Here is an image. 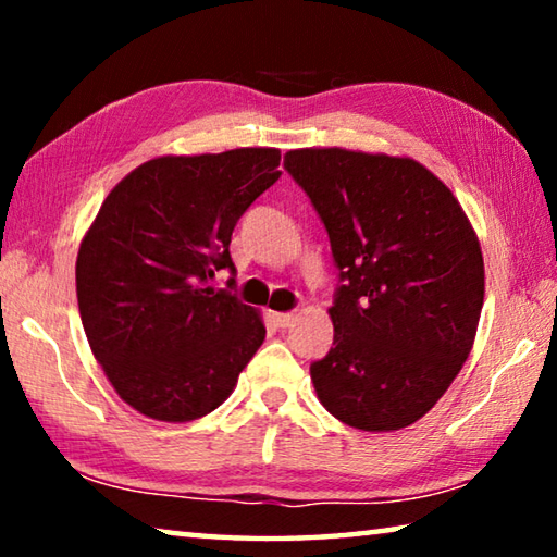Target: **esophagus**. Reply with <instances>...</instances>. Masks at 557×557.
Here are the masks:
<instances>
[{
    "mask_svg": "<svg viewBox=\"0 0 557 557\" xmlns=\"http://www.w3.org/2000/svg\"><path fill=\"white\" fill-rule=\"evenodd\" d=\"M272 319H275V324L280 329H287V326H292V324L297 322V314L295 312H277Z\"/></svg>",
    "mask_w": 557,
    "mask_h": 557,
    "instance_id": "esophagus-1",
    "label": "esophagus"
}]
</instances>
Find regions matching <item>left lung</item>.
<instances>
[{"label":"left lung","instance_id":"8db88e82","mask_svg":"<svg viewBox=\"0 0 557 557\" xmlns=\"http://www.w3.org/2000/svg\"><path fill=\"white\" fill-rule=\"evenodd\" d=\"M285 169L324 221L342 285L334 346L309 366L344 425L418 422L457 379L484 305L482 245L455 194L410 157L289 149Z\"/></svg>","mask_w":557,"mask_h":557}]
</instances>
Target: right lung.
<instances>
[{
    "label": "right lung",
    "instance_id": "obj_1",
    "mask_svg": "<svg viewBox=\"0 0 557 557\" xmlns=\"http://www.w3.org/2000/svg\"><path fill=\"white\" fill-rule=\"evenodd\" d=\"M277 166L272 147L166 154L102 201L81 240L75 292L90 351L129 408L162 422L203 418L265 342L260 312L209 280L235 272V223Z\"/></svg>",
    "mask_w": 557,
    "mask_h": 557
}]
</instances>
